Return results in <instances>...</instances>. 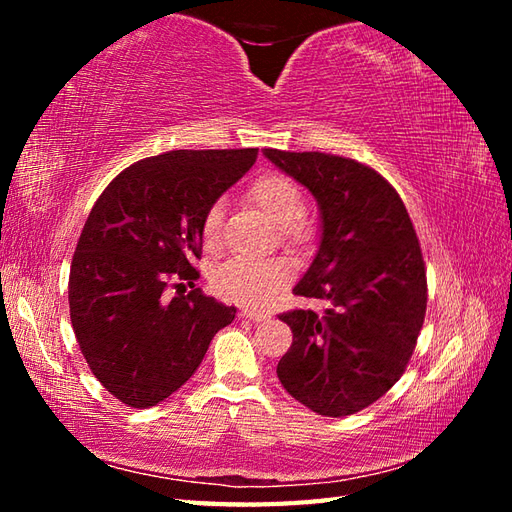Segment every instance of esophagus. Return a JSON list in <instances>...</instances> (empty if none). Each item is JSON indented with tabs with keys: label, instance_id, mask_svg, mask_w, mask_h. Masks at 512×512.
Returning <instances> with one entry per match:
<instances>
[{
	"label": "esophagus",
	"instance_id": "esophagus-1",
	"mask_svg": "<svg viewBox=\"0 0 512 512\" xmlns=\"http://www.w3.org/2000/svg\"><path fill=\"white\" fill-rule=\"evenodd\" d=\"M242 317L250 319V321H266L270 314L264 312V310H255V308H244L242 310Z\"/></svg>",
	"mask_w": 512,
	"mask_h": 512
}]
</instances>
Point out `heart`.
Returning a JSON list of instances; mask_svg holds the SVG:
<instances>
[{
    "mask_svg": "<svg viewBox=\"0 0 512 512\" xmlns=\"http://www.w3.org/2000/svg\"><path fill=\"white\" fill-rule=\"evenodd\" d=\"M250 200L270 220L281 226L286 242H301L308 237V224L301 220L306 211L303 193L290 178L281 173H264L248 189ZM222 204L215 202L202 217V246L209 253L222 248ZM290 279V268L281 259H231L215 270L211 281L220 297L244 303V306H266L273 301Z\"/></svg>",
    "mask_w": 512,
    "mask_h": 512,
    "instance_id": "b5f03b06",
    "label": "heart"
}]
</instances>
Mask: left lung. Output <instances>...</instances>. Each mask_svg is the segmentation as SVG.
<instances>
[{
    "label": "left lung",
    "mask_w": 512,
    "mask_h": 512,
    "mask_svg": "<svg viewBox=\"0 0 512 512\" xmlns=\"http://www.w3.org/2000/svg\"><path fill=\"white\" fill-rule=\"evenodd\" d=\"M321 211V244L295 295L330 306L279 314L292 345L277 365L288 394L319 416L372 405L405 374L427 312V270L411 217L372 167L321 151L264 149Z\"/></svg>",
    "instance_id": "left-lung-1"
}]
</instances>
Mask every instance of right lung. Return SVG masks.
Here are the masks:
<instances>
[{
  "label": "right lung",
  "mask_w": 512,
  "mask_h": 512,
  "mask_svg": "<svg viewBox=\"0 0 512 512\" xmlns=\"http://www.w3.org/2000/svg\"><path fill=\"white\" fill-rule=\"evenodd\" d=\"M257 149H178L134 162L96 200L70 266V319L92 374L127 407L147 409L200 367L235 308L200 288L202 217L255 165ZM182 286V284H173Z\"/></svg>",
  "instance_id": "obj_1"
}]
</instances>
